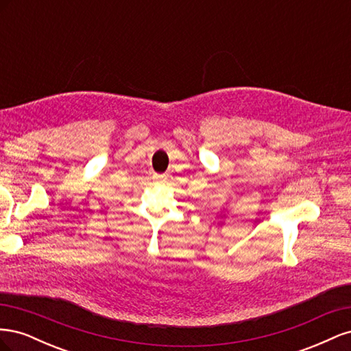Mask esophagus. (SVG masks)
Segmentation results:
<instances>
[{"mask_svg":"<svg viewBox=\"0 0 351 351\" xmlns=\"http://www.w3.org/2000/svg\"><path fill=\"white\" fill-rule=\"evenodd\" d=\"M154 180L156 183H162V182H165L167 180V176H161V174H155L154 176Z\"/></svg>","mask_w":351,"mask_h":351,"instance_id":"1","label":"esophagus"}]
</instances>
